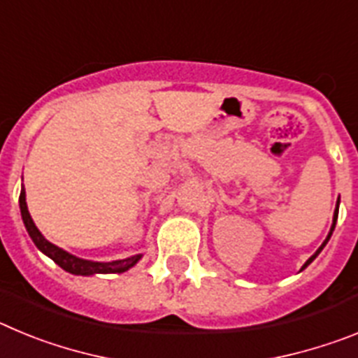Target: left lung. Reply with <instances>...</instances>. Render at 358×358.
I'll list each match as a JSON object with an SVG mask.
<instances>
[{"label": "left lung", "instance_id": "left-lung-1", "mask_svg": "<svg viewBox=\"0 0 358 358\" xmlns=\"http://www.w3.org/2000/svg\"><path fill=\"white\" fill-rule=\"evenodd\" d=\"M337 215H339V201H337V208H335V211H334V224H331V229H330V233H328L327 240H324V242H322V245H321V248H319V249H317V251H315V252H314V255L310 256L308 260H306V262H305V265H303V267H301V271H303V268H306V267H308V265H310V264H312V262H314V260H315V256H317V255H319V252H321V251H322V248H324V245H327V243H328V240H330L331 233H334V229H335V222H337Z\"/></svg>", "mask_w": 358, "mask_h": 358}]
</instances>
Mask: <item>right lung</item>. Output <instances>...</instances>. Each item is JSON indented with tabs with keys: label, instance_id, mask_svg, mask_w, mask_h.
Masks as SVG:
<instances>
[{
	"label": "right lung",
	"instance_id": "right-lung-1",
	"mask_svg": "<svg viewBox=\"0 0 358 358\" xmlns=\"http://www.w3.org/2000/svg\"><path fill=\"white\" fill-rule=\"evenodd\" d=\"M19 208H21V217H23L24 227H27L28 235L34 240V243L37 245L39 251H43L44 255L50 256L53 262H55L59 267H62L66 273L77 274V276H93V274H120L129 271L131 267H134L138 262H140L141 255L131 256V258H125V260H116V262H91V260H82L78 256L69 255L64 249L57 248L52 242L44 238L41 235V231L37 229V226L31 220L30 213H28L27 206V195H24V188H21V195H19Z\"/></svg>",
	"mask_w": 358,
	"mask_h": 358
}]
</instances>
